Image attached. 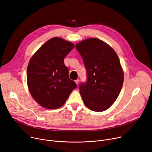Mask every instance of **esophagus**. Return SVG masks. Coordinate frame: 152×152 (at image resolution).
I'll return each mask as SVG.
<instances>
[{
  "label": "esophagus",
  "instance_id": "1",
  "mask_svg": "<svg viewBox=\"0 0 152 152\" xmlns=\"http://www.w3.org/2000/svg\"><path fill=\"white\" fill-rule=\"evenodd\" d=\"M75 83L77 85H78V84L79 83V79H76V80L75 81Z\"/></svg>",
  "mask_w": 152,
  "mask_h": 152
}]
</instances>
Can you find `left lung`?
Segmentation results:
<instances>
[{"label": "left lung", "mask_w": 152, "mask_h": 152, "mask_svg": "<svg viewBox=\"0 0 152 152\" xmlns=\"http://www.w3.org/2000/svg\"><path fill=\"white\" fill-rule=\"evenodd\" d=\"M83 58L87 82L79 86L85 105L100 112L109 108L122 89L124 71L117 53L108 44L97 38H89L76 45Z\"/></svg>", "instance_id": "8db88e82"}]
</instances>
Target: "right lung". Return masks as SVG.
I'll use <instances>...</instances> for the list:
<instances>
[{
	"label": "right lung",
	"mask_w": 152,
	"mask_h": 152,
	"mask_svg": "<svg viewBox=\"0 0 152 152\" xmlns=\"http://www.w3.org/2000/svg\"><path fill=\"white\" fill-rule=\"evenodd\" d=\"M74 47L72 42L55 37L31 58L27 68L28 87L31 96L43 108L61 107L76 87L64 63V58Z\"/></svg>",
	"instance_id": "right-lung-1"
}]
</instances>
